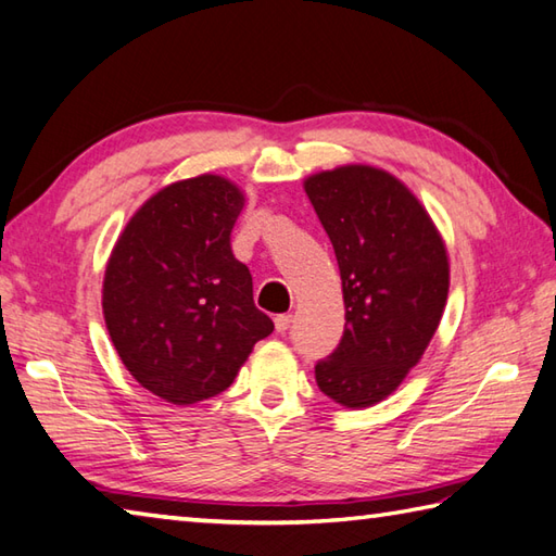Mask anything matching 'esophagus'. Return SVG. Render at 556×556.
<instances>
[{
    "label": "esophagus",
    "instance_id": "esophagus-1",
    "mask_svg": "<svg viewBox=\"0 0 556 556\" xmlns=\"http://www.w3.org/2000/svg\"><path fill=\"white\" fill-rule=\"evenodd\" d=\"M290 324H292V316L290 314H278L276 316V331L278 333H286L288 328H290Z\"/></svg>",
    "mask_w": 556,
    "mask_h": 556
}]
</instances>
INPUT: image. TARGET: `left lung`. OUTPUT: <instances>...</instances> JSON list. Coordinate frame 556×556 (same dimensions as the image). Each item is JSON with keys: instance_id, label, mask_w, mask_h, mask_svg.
<instances>
[{"instance_id": "8db88e82", "label": "left lung", "mask_w": 556, "mask_h": 556, "mask_svg": "<svg viewBox=\"0 0 556 556\" xmlns=\"http://www.w3.org/2000/svg\"><path fill=\"white\" fill-rule=\"evenodd\" d=\"M304 191L333 244L345 302L343 338L316 362V383L336 403L369 407L401 387L432 341L448 298L446 247L387 169H326Z\"/></svg>"}]
</instances>
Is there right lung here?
<instances>
[{"label": "right lung", "mask_w": 556, "mask_h": 556, "mask_svg": "<svg viewBox=\"0 0 556 556\" xmlns=\"http://www.w3.org/2000/svg\"><path fill=\"white\" fill-rule=\"evenodd\" d=\"M242 206L230 179H182L134 213L110 254V338L131 377L167 403L191 405L228 389L254 343L274 331L230 247Z\"/></svg>", "instance_id": "obj_1"}]
</instances>
